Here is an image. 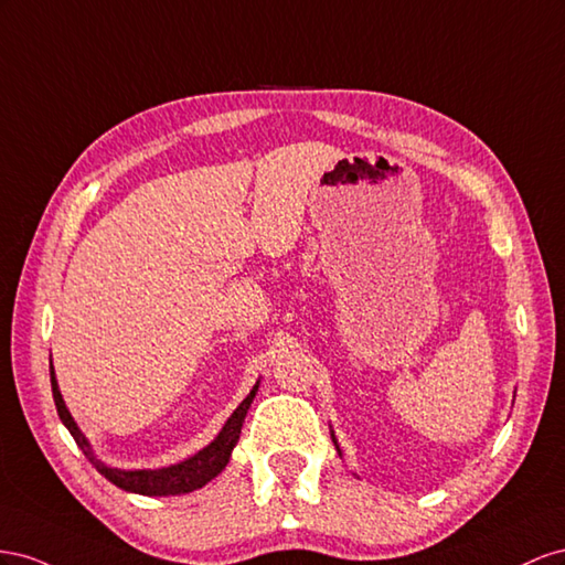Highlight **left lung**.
<instances>
[{
	"label": "left lung",
	"instance_id": "obj_1",
	"mask_svg": "<svg viewBox=\"0 0 565 565\" xmlns=\"http://www.w3.org/2000/svg\"><path fill=\"white\" fill-rule=\"evenodd\" d=\"M333 443H335V440H333ZM335 447H338V445H335Z\"/></svg>",
	"mask_w": 565,
	"mask_h": 565
}]
</instances>
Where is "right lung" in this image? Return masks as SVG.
Returning <instances> with one entry per match:
<instances>
[{"mask_svg":"<svg viewBox=\"0 0 565 565\" xmlns=\"http://www.w3.org/2000/svg\"><path fill=\"white\" fill-rule=\"evenodd\" d=\"M257 385H253L250 395L241 402L236 407V412L227 418V424L220 430L217 438L207 445L205 449H201L199 455H193L191 459L170 466V469H158V471H120V469H108L99 459L92 455V449L85 440V435L79 433V428L75 426L71 412L63 405V397L58 391V383L54 376V366H52V393H54V402H56V412L61 416V422L66 424V428L71 430V435L75 438L77 447L83 449L85 457L92 461V466L99 471L104 478H108L113 486H118L127 492H137V494H147V497H168V494H182V492H193L203 488L205 482H211L224 466H227L232 449L238 443L241 435V426H244V418L248 414L250 402L257 393Z\"/></svg>","mask_w":565,"mask_h":565,"instance_id":"1","label":"right lung"}]
</instances>
